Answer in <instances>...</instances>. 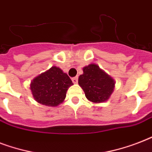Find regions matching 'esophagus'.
Listing matches in <instances>:
<instances>
[{"mask_svg": "<svg viewBox=\"0 0 152 152\" xmlns=\"http://www.w3.org/2000/svg\"><path fill=\"white\" fill-rule=\"evenodd\" d=\"M72 80L73 83H77V82H78V76L73 77V78L72 79Z\"/></svg>", "mask_w": 152, "mask_h": 152, "instance_id": "1", "label": "esophagus"}]
</instances>
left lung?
Returning a JSON list of instances; mask_svg holds the SVG:
<instances>
[{
    "label": "left lung",
    "instance_id": "8db88e82",
    "mask_svg": "<svg viewBox=\"0 0 152 152\" xmlns=\"http://www.w3.org/2000/svg\"><path fill=\"white\" fill-rule=\"evenodd\" d=\"M78 83L86 98L93 102H102L108 99L114 88V80L95 64L83 69Z\"/></svg>",
    "mask_w": 152,
    "mask_h": 152
}]
</instances>
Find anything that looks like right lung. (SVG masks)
Masks as SVG:
<instances>
[{"mask_svg":"<svg viewBox=\"0 0 152 152\" xmlns=\"http://www.w3.org/2000/svg\"><path fill=\"white\" fill-rule=\"evenodd\" d=\"M73 84L69 76L57 67H52L33 80L31 90L38 102L49 106H57L66 97V92Z\"/></svg>","mask_w":152,"mask_h":152,"instance_id":"1","label":"right lung"}]
</instances>
